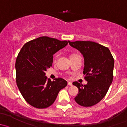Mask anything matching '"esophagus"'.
I'll use <instances>...</instances> for the list:
<instances>
[{"label": "esophagus", "mask_w": 127, "mask_h": 127, "mask_svg": "<svg viewBox=\"0 0 127 127\" xmlns=\"http://www.w3.org/2000/svg\"><path fill=\"white\" fill-rule=\"evenodd\" d=\"M68 86H72V83H71V82H68Z\"/></svg>", "instance_id": "1"}]
</instances>
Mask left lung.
Returning <instances> with one entry per match:
<instances>
[{"mask_svg":"<svg viewBox=\"0 0 127 127\" xmlns=\"http://www.w3.org/2000/svg\"><path fill=\"white\" fill-rule=\"evenodd\" d=\"M68 43L83 54V73L85 80L87 81L86 85L73 82V84L79 90L74 100L82 106H92L104 97L112 84L114 65L113 57L108 48L95 42L68 41Z\"/></svg>","mask_w":127,"mask_h":127,"instance_id":"8db88e82","label":"left lung"}]
</instances>
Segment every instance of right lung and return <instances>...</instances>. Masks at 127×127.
<instances>
[{
  "label": "right lung",
  "instance_id": "add662e5",
  "mask_svg": "<svg viewBox=\"0 0 127 127\" xmlns=\"http://www.w3.org/2000/svg\"><path fill=\"white\" fill-rule=\"evenodd\" d=\"M67 44V41L41 36L26 43L21 49L15 64L16 84L23 98L32 106H50L67 85L62 78L51 81L45 76L52 66L53 55Z\"/></svg>",
  "mask_w": 127,
  "mask_h": 127
}]
</instances>
